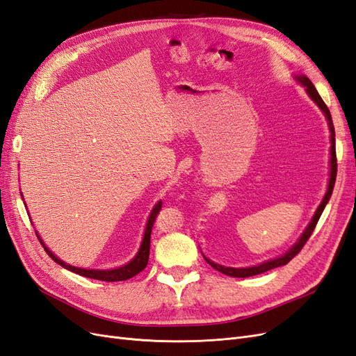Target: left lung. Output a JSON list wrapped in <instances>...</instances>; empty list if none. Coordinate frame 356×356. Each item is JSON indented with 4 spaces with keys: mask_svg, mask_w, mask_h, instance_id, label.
Instances as JSON below:
<instances>
[{
    "mask_svg": "<svg viewBox=\"0 0 356 356\" xmlns=\"http://www.w3.org/2000/svg\"><path fill=\"white\" fill-rule=\"evenodd\" d=\"M294 80H296L298 84L303 86V88L306 89V93L309 95V98L318 105V108H319L322 113H324V115H325V118H327V122H328V127H330V132H331V135H330V143H331L330 156H331V157H330V179H328L327 193H325L324 199H322V202L319 203L318 209L315 211L314 217H312V220H310V222L307 224V227L305 229V232L301 233L298 241H297L293 246H291L289 250H288L284 255L272 258V260H267V261H264V263H260V264L252 266V267H239V268H238V267H225V266L217 264V263H213L212 260H209V258H207V257L203 255L204 260H207V263H208L209 266H212V267L215 268V270H218V272H221V273H224V275H227V276H232V277H250V276H255V275L264 273V272H267V270H272V268H275V267L285 266V264H288L291 260H293V258L301 251V248L305 246V243H306L307 239L310 238V234L314 233V230H315V227H316V224H318V221H319V217L322 215V212H324V209H325V207H327V203H328V200H330V197H331V195H332L334 184H336V177H337L336 132H334V124H332V118H331L330 110H328V106L325 105V102L322 101V98L319 96L318 90L315 89L314 83H312V81L306 77V75H303V74H301V75H296V74H294Z\"/></svg>",
    "mask_w": 356,
    "mask_h": 356,
    "instance_id": "obj_1",
    "label": "left lung"
}]
</instances>
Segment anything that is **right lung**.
<instances>
[{
	"label": "right lung",
	"instance_id": "right-lung-1",
	"mask_svg": "<svg viewBox=\"0 0 356 356\" xmlns=\"http://www.w3.org/2000/svg\"><path fill=\"white\" fill-rule=\"evenodd\" d=\"M22 195V193H20ZM24 199V197H22ZM161 209V200L157 202L154 204L153 211L149 212V217L147 220L145 224V230H144V238L141 242V246H139V250L136 252V255L132 258L131 261L127 264H123L120 267H115V268H108V270H96V268H81V267H75L71 264H67L65 261H62L59 257H56L53 254L49 248L46 246V243L42 242V239L40 238L38 232H35L38 241L41 242V245L44 246V251L49 254V257H51V260H55L58 264H60L63 268H67L70 272L77 273L80 276L84 277H90V279H96V281H105V282H117V281H127V279L134 277L135 275H138L139 272H143L144 268L147 267L148 263V257H149V236H152V229H153V224L156 221L157 213Z\"/></svg>",
	"mask_w": 356,
	"mask_h": 356
}]
</instances>
